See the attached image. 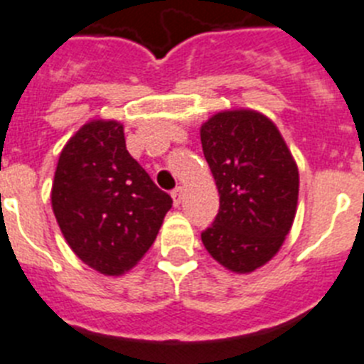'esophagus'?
<instances>
[{
  "instance_id": "obj_1",
  "label": "esophagus",
  "mask_w": 364,
  "mask_h": 364,
  "mask_svg": "<svg viewBox=\"0 0 364 364\" xmlns=\"http://www.w3.org/2000/svg\"><path fill=\"white\" fill-rule=\"evenodd\" d=\"M172 199H174L176 206H178L179 203L183 201V188H181V186H178V188L172 190Z\"/></svg>"
}]
</instances>
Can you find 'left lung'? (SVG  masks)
<instances>
[{"label":"left lung","instance_id":"8db88e82","mask_svg":"<svg viewBox=\"0 0 364 364\" xmlns=\"http://www.w3.org/2000/svg\"><path fill=\"white\" fill-rule=\"evenodd\" d=\"M201 145L219 192V212L201 232L208 254L248 274L279 252L292 228L299 172L283 136L261 112L223 110L201 125Z\"/></svg>","mask_w":364,"mask_h":364}]
</instances>
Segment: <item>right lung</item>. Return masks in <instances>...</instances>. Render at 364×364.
<instances>
[{"mask_svg": "<svg viewBox=\"0 0 364 364\" xmlns=\"http://www.w3.org/2000/svg\"><path fill=\"white\" fill-rule=\"evenodd\" d=\"M50 199L68 247L105 276L136 267L172 208V198L129 154L123 125L114 119L88 121L68 139Z\"/></svg>", "mask_w": 364, "mask_h": 364, "instance_id": "add662e5", "label": "right lung"}]
</instances>
